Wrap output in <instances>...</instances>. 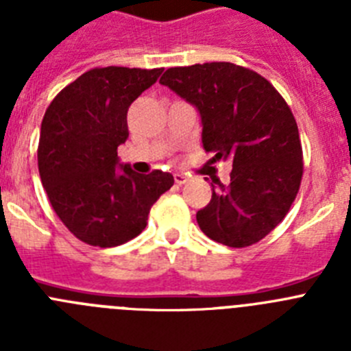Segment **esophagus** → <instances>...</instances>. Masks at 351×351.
<instances>
[{
    "mask_svg": "<svg viewBox=\"0 0 351 351\" xmlns=\"http://www.w3.org/2000/svg\"><path fill=\"white\" fill-rule=\"evenodd\" d=\"M173 181H176V184H184L186 181H188V176H186V173H182V172H176L173 173Z\"/></svg>",
    "mask_w": 351,
    "mask_h": 351,
    "instance_id": "34e87169",
    "label": "esophagus"
}]
</instances>
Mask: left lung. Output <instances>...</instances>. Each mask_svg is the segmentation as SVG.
Returning <instances> with one entry per match:
<instances>
[{
    "instance_id": "obj_1",
    "label": "left lung",
    "mask_w": 351,
    "mask_h": 351,
    "mask_svg": "<svg viewBox=\"0 0 351 351\" xmlns=\"http://www.w3.org/2000/svg\"><path fill=\"white\" fill-rule=\"evenodd\" d=\"M160 84L193 105L213 161L232 160L230 184L213 179L200 230L230 247L258 243L283 221L302 179L299 128L283 96L234 63L169 68Z\"/></svg>"
}]
</instances>
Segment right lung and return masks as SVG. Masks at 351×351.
Segmentation results:
<instances>
[{"instance_id":"right-lung-1","label":"right lung","mask_w":351,"mask_h":351,"mask_svg":"<svg viewBox=\"0 0 351 351\" xmlns=\"http://www.w3.org/2000/svg\"><path fill=\"white\" fill-rule=\"evenodd\" d=\"M163 68H93L51 101L40 128L38 172L68 230L91 246L137 237L149 210L173 184L172 173L133 172L117 147L128 138L126 114Z\"/></svg>"}]
</instances>
